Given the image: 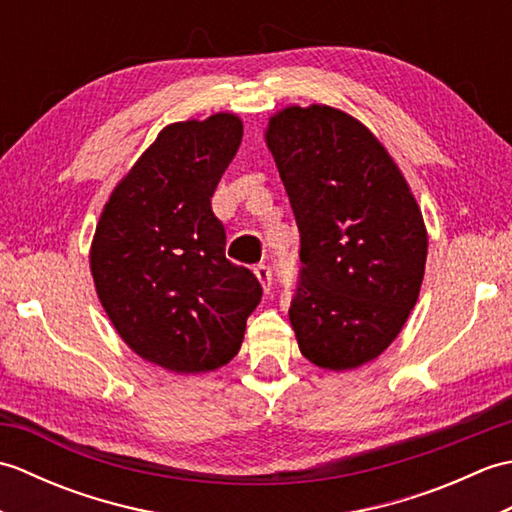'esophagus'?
<instances>
[{"mask_svg":"<svg viewBox=\"0 0 512 512\" xmlns=\"http://www.w3.org/2000/svg\"><path fill=\"white\" fill-rule=\"evenodd\" d=\"M253 270H255V277L259 279V284H262L264 290L268 292L270 286H273V273H270V268L266 264H257Z\"/></svg>","mask_w":512,"mask_h":512,"instance_id":"obj_1","label":"esophagus"}]
</instances>
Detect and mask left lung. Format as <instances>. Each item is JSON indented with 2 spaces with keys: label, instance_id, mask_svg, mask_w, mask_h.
<instances>
[{
  "label": "left lung",
  "instance_id": "1",
  "mask_svg": "<svg viewBox=\"0 0 512 512\" xmlns=\"http://www.w3.org/2000/svg\"><path fill=\"white\" fill-rule=\"evenodd\" d=\"M266 145L301 235L288 310L299 350L334 372L374 361L420 295L429 242L416 198L378 138L330 105L270 116Z\"/></svg>",
  "mask_w": 512,
  "mask_h": 512
}]
</instances>
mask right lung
Returning <instances> with one entry per match:
<instances>
[{
	"label": "right lung",
	"mask_w": 512,
	"mask_h": 512,
	"mask_svg": "<svg viewBox=\"0 0 512 512\" xmlns=\"http://www.w3.org/2000/svg\"><path fill=\"white\" fill-rule=\"evenodd\" d=\"M242 134V121L226 112L167 125L96 224V295L121 339L169 372L226 365L262 301L257 277L226 259L224 226L211 209Z\"/></svg>",
	"instance_id": "add662e5"
}]
</instances>
